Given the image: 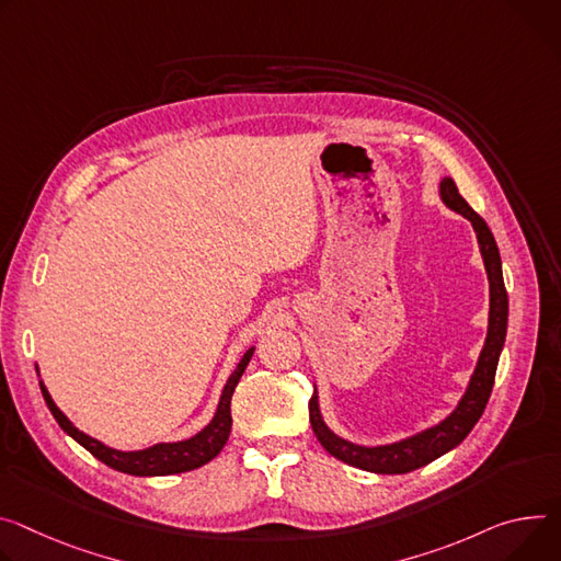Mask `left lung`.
Wrapping results in <instances>:
<instances>
[{
  "mask_svg": "<svg viewBox=\"0 0 561 561\" xmlns=\"http://www.w3.org/2000/svg\"><path fill=\"white\" fill-rule=\"evenodd\" d=\"M438 196L445 203V208L466 217L472 224L477 241H479V250H481V260L485 266V275H488V286H490L488 333H485L483 348L479 353L477 367L466 387V393L461 396V400L456 402L454 410L436 425H430L416 434H410V436L391 440V443H382V445H360V443H353V440L337 436L327 425V421L322 416L318 389L313 391L311 402H309L311 425H313V432H316L318 440L322 443V447L331 456L344 461L346 466L376 472V474H404V472L419 470V468L436 461L438 456L447 454L456 445L463 443V438L472 432V427L479 423V419L485 410L488 398L492 393V385H494L499 355H501L503 342H505L507 293H505V284H503L501 254H499L496 241L492 237V230L468 206V201L458 194V190L449 176H445L438 183Z\"/></svg>",
  "mask_w": 561,
  "mask_h": 561,
  "instance_id": "obj_1",
  "label": "left lung"
}]
</instances>
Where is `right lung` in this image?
Masks as SVG:
<instances>
[{
  "label": "right lung",
  "mask_w": 561,
  "mask_h": 561,
  "mask_svg": "<svg viewBox=\"0 0 561 561\" xmlns=\"http://www.w3.org/2000/svg\"><path fill=\"white\" fill-rule=\"evenodd\" d=\"M254 353V346H250L243 358L239 360L237 369L230 374V378L226 380V387L221 391V398H219V404H217V412L213 416V421L203 427L201 432H196L194 436L190 438H183V440H172V443H154L149 445L145 449H131V451H125V449H116V447H110L105 445L103 440H98L84 432H80L67 416L65 412L60 410V407L56 404V400L50 398L46 385L42 382L39 378V389H42V396L48 404L50 414H54V419L58 421V425L73 438L78 440L84 449H89L98 461H103L105 466L118 470V472H125V474H134V477H168V474H181V472H190V470H196L201 466H206L208 461H213V458L224 449L228 436H230V430H232V416H230V400H232V393H234V387L239 385L250 358ZM35 371L39 376V369L35 365Z\"/></svg>",
  "instance_id": "obj_1"
}]
</instances>
